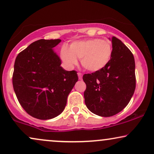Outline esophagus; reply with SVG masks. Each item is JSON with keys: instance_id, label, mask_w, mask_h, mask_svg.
I'll return each mask as SVG.
<instances>
[{"instance_id": "obj_1", "label": "esophagus", "mask_w": 154, "mask_h": 154, "mask_svg": "<svg viewBox=\"0 0 154 154\" xmlns=\"http://www.w3.org/2000/svg\"><path fill=\"white\" fill-rule=\"evenodd\" d=\"M78 76H79V79L81 80V79H82V73H78Z\"/></svg>"}]
</instances>
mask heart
Wrapping results in <instances>:
<instances>
[{"instance_id": "1", "label": "heart", "mask_w": 154, "mask_h": 154, "mask_svg": "<svg viewBox=\"0 0 154 154\" xmlns=\"http://www.w3.org/2000/svg\"><path fill=\"white\" fill-rule=\"evenodd\" d=\"M113 46L109 40L91 38L79 40L71 43L69 48L63 45L60 57L68 67L73 68L81 58L83 68L96 72L103 69L111 59Z\"/></svg>"}]
</instances>
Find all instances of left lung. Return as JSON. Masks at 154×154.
Returning a JSON list of instances; mask_svg holds the SVG:
<instances>
[{"instance_id": "1", "label": "left lung", "mask_w": 154, "mask_h": 154, "mask_svg": "<svg viewBox=\"0 0 154 154\" xmlns=\"http://www.w3.org/2000/svg\"><path fill=\"white\" fill-rule=\"evenodd\" d=\"M111 41L113 54L109 63L99 71L83 76L86 84V107L103 117L112 116L122 111L136 88L135 60L132 53L117 38L113 37Z\"/></svg>"}]
</instances>
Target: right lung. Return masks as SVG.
Here are the masks:
<instances>
[{
	"label": "right lung",
	"instance_id": "1",
	"mask_svg": "<svg viewBox=\"0 0 154 154\" xmlns=\"http://www.w3.org/2000/svg\"><path fill=\"white\" fill-rule=\"evenodd\" d=\"M61 40L41 39L17 56L13 86L19 103L29 115L51 119L63 111L68 94L79 80L77 72L68 71L54 48Z\"/></svg>",
	"mask_w": 154,
	"mask_h": 154
}]
</instances>
